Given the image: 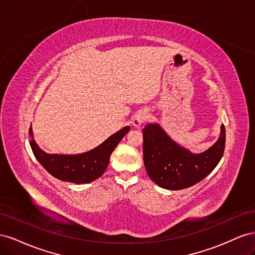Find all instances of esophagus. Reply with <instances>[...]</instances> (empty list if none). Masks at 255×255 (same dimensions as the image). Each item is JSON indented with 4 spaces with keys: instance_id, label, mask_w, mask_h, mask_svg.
<instances>
[{
    "instance_id": "34e87169",
    "label": "esophagus",
    "mask_w": 255,
    "mask_h": 255,
    "mask_svg": "<svg viewBox=\"0 0 255 255\" xmlns=\"http://www.w3.org/2000/svg\"><path fill=\"white\" fill-rule=\"evenodd\" d=\"M148 118V114H146L144 111H140L138 112L137 114H135L134 118H133V126L135 128H139L142 123Z\"/></svg>"
}]
</instances>
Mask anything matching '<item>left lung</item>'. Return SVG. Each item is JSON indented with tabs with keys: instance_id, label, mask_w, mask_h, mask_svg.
<instances>
[{
	"instance_id": "left-lung-1",
	"label": "left lung",
	"mask_w": 255,
	"mask_h": 255,
	"mask_svg": "<svg viewBox=\"0 0 255 255\" xmlns=\"http://www.w3.org/2000/svg\"><path fill=\"white\" fill-rule=\"evenodd\" d=\"M142 133L146 173L154 183L165 189H184L202 181L218 165L225 152L226 128L223 125L218 140L200 154L182 148L157 123L145 126Z\"/></svg>"
}]
</instances>
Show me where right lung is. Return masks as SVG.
<instances>
[{"label": "right lung", "instance_id": "obj_1", "mask_svg": "<svg viewBox=\"0 0 255 255\" xmlns=\"http://www.w3.org/2000/svg\"><path fill=\"white\" fill-rule=\"evenodd\" d=\"M128 130L129 127L123 128L97 148L75 155L48 154L38 146L34 139L29 141V144L37 160L54 177L64 182L84 184L96 181L104 173L111 154ZM29 135L33 138L32 128H29Z\"/></svg>", "mask_w": 255, "mask_h": 255}]
</instances>
